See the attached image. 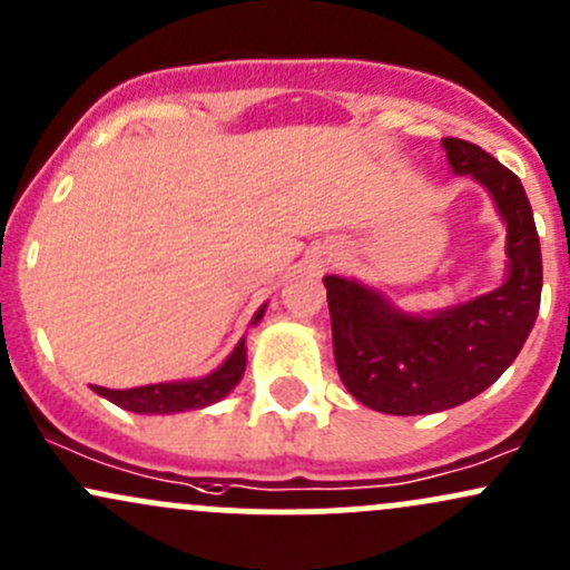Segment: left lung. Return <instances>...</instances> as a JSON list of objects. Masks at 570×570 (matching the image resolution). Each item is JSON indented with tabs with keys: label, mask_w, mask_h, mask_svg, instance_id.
<instances>
[{
	"label": "left lung",
	"mask_w": 570,
	"mask_h": 570,
	"mask_svg": "<svg viewBox=\"0 0 570 570\" xmlns=\"http://www.w3.org/2000/svg\"><path fill=\"white\" fill-rule=\"evenodd\" d=\"M443 148L454 173L471 175L495 199L505 222V281L471 303L414 316L365 284L324 275L337 373L381 414H435L481 395L517 360L541 308V243L519 178L468 140L443 137Z\"/></svg>",
	"instance_id": "1"
}]
</instances>
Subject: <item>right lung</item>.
I'll return each mask as SVG.
<instances>
[{
    "label": "right lung",
    "mask_w": 570,
    "mask_h": 570,
    "mask_svg": "<svg viewBox=\"0 0 570 570\" xmlns=\"http://www.w3.org/2000/svg\"><path fill=\"white\" fill-rule=\"evenodd\" d=\"M267 305L256 311L252 324L265 316ZM246 371V337L235 346V352L216 367L214 373L191 381H170V384H148L135 386V390H108V386H91L97 395L108 397L118 409L135 411V414H180V411L205 409V405L218 403L235 390L237 381Z\"/></svg>",
    "instance_id": "add662e5"
}]
</instances>
